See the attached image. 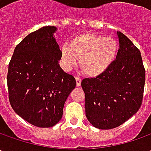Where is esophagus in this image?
Masks as SVG:
<instances>
[{"instance_id": "34e87169", "label": "esophagus", "mask_w": 151, "mask_h": 151, "mask_svg": "<svg viewBox=\"0 0 151 151\" xmlns=\"http://www.w3.org/2000/svg\"><path fill=\"white\" fill-rule=\"evenodd\" d=\"M76 86H81V78H80V77H76Z\"/></svg>"}]
</instances>
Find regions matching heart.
I'll return each mask as SVG.
<instances>
[{
    "label": "heart",
    "mask_w": 151,
    "mask_h": 151,
    "mask_svg": "<svg viewBox=\"0 0 151 151\" xmlns=\"http://www.w3.org/2000/svg\"><path fill=\"white\" fill-rule=\"evenodd\" d=\"M118 44L112 38H104L94 32H84L75 36L70 44L60 49V63L65 70L81 66L87 76L96 77L104 73L116 58Z\"/></svg>",
    "instance_id": "heart-1"
}]
</instances>
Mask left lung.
Returning a JSON list of instances; mask_svg holds the SVG:
<instances>
[{"label":"left lung","instance_id":"obj_1","mask_svg":"<svg viewBox=\"0 0 151 151\" xmlns=\"http://www.w3.org/2000/svg\"><path fill=\"white\" fill-rule=\"evenodd\" d=\"M119 50L116 60L96 78H85L86 116L100 129L124 124L141 106L145 70L140 51L124 33L117 32Z\"/></svg>","mask_w":151,"mask_h":151}]
</instances>
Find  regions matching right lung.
<instances>
[{
	"instance_id": "obj_1",
	"label": "right lung",
	"mask_w": 151,
	"mask_h": 151,
	"mask_svg": "<svg viewBox=\"0 0 151 151\" xmlns=\"http://www.w3.org/2000/svg\"><path fill=\"white\" fill-rule=\"evenodd\" d=\"M45 26L29 33L15 48L9 63V101L15 113L39 128L55 126L62 118L65 102L76 86V79L60 66V50Z\"/></svg>"
}]
</instances>
